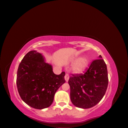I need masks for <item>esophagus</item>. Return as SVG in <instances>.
<instances>
[{"label":"esophagus","instance_id":"esophagus-1","mask_svg":"<svg viewBox=\"0 0 128 128\" xmlns=\"http://www.w3.org/2000/svg\"><path fill=\"white\" fill-rule=\"evenodd\" d=\"M64 79H65L66 81V82H67L68 80H69V76L68 74H66V75L64 76Z\"/></svg>","mask_w":128,"mask_h":128}]
</instances>
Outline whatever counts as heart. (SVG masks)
Wrapping results in <instances>:
<instances>
[{
    "label": "heart",
    "mask_w": 128,
    "mask_h": 128,
    "mask_svg": "<svg viewBox=\"0 0 128 128\" xmlns=\"http://www.w3.org/2000/svg\"><path fill=\"white\" fill-rule=\"evenodd\" d=\"M72 62L76 61L73 64L72 67V70L73 72L76 74L82 73L88 67L89 60L86 56L81 57L78 59V56L73 58L72 59Z\"/></svg>",
    "instance_id": "b5f03b06"
}]
</instances>
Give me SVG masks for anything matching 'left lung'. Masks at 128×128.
Returning <instances> with one entry per match:
<instances>
[{
    "label": "left lung",
    "mask_w": 128,
    "mask_h": 128,
    "mask_svg": "<svg viewBox=\"0 0 128 128\" xmlns=\"http://www.w3.org/2000/svg\"><path fill=\"white\" fill-rule=\"evenodd\" d=\"M68 83L74 105L84 109L96 105L105 94L108 84L107 66L102 56L93 61L84 74H72Z\"/></svg>",
    "instance_id": "obj_1"
}]
</instances>
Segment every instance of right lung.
Masks as SVG:
<instances>
[{
	"instance_id": "right-lung-1",
	"label": "right lung",
	"mask_w": 128,
	"mask_h": 128,
	"mask_svg": "<svg viewBox=\"0 0 128 128\" xmlns=\"http://www.w3.org/2000/svg\"><path fill=\"white\" fill-rule=\"evenodd\" d=\"M65 72L56 75L51 64L37 51L29 52L18 66L16 85L18 94L26 104L42 110L52 104L56 91L65 83Z\"/></svg>"
}]
</instances>
